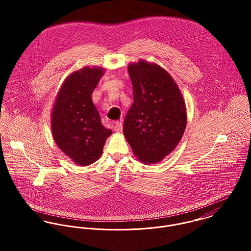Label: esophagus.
I'll return each mask as SVG.
<instances>
[{
	"label": "esophagus",
	"mask_w": 251,
	"mask_h": 251,
	"mask_svg": "<svg viewBox=\"0 0 251 251\" xmlns=\"http://www.w3.org/2000/svg\"><path fill=\"white\" fill-rule=\"evenodd\" d=\"M114 129L117 132H121L123 130V124L121 122H116L114 126Z\"/></svg>",
	"instance_id": "1"
}]
</instances>
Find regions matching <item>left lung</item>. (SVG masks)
<instances>
[{
  "label": "left lung",
  "mask_w": 251,
  "mask_h": 251,
  "mask_svg": "<svg viewBox=\"0 0 251 251\" xmlns=\"http://www.w3.org/2000/svg\"><path fill=\"white\" fill-rule=\"evenodd\" d=\"M133 103L124 134L143 163H157L179 144L186 126V111L171 75L155 64L139 61L128 66Z\"/></svg>",
  "instance_id": "left-lung-1"
}]
</instances>
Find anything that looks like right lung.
<instances>
[{
	"label": "right lung",
	"mask_w": 251,
	"mask_h": 251,
	"mask_svg": "<svg viewBox=\"0 0 251 251\" xmlns=\"http://www.w3.org/2000/svg\"><path fill=\"white\" fill-rule=\"evenodd\" d=\"M104 70L88 67L73 72L64 82L52 111V134L58 147L79 165L94 163L111 135L100 122L92 94Z\"/></svg>",
	"instance_id": "1"
}]
</instances>
